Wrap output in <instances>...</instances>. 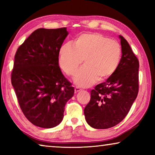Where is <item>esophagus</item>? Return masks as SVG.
Segmentation results:
<instances>
[{"mask_svg":"<svg viewBox=\"0 0 155 155\" xmlns=\"http://www.w3.org/2000/svg\"><path fill=\"white\" fill-rule=\"evenodd\" d=\"M82 90L80 88H79V87H76L75 88V93H78V92H79L80 91H81Z\"/></svg>","mask_w":155,"mask_h":155,"instance_id":"34e87169","label":"esophagus"}]
</instances>
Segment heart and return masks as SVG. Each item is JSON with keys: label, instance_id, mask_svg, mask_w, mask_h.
I'll return each mask as SVG.
<instances>
[{"label": "heart", "instance_id": "1", "mask_svg": "<svg viewBox=\"0 0 155 155\" xmlns=\"http://www.w3.org/2000/svg\"><path fill=\"white\" fill-rule=\"evenodd\" d=\"M120 44L101 34L85 33L79 36L75 46L65 44L60 50L61 67L68 75H73L82 61L85 63L74 78L80 87H89L97 80H103L113 75L120 63Z\"/></svg>", "mask_w": 155, "mask_h": 155}]
</instances>
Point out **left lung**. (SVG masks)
<instances>
[{"label":"left lung","mask_w":155,"mask_h":155,"mask_svg":"<svg viewBox=\"0 0 155 155\" xmlns=\"http://www.w3.org/2000/svg\"><path fill=\"white\" fill-rule=\"evenodd\" d=\"M119 38L122 56L117 69L91 91L90 101L84 109L87 123L94 128H109L122 121L138 93V59L124 37Z\"/></svg>","instance_id":"8db88e82"}]
</instances>
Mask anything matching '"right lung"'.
<instances>
[{
    "label": "right lung",
    "instance_id": "1",
    "mask_svg": "<svg viewBox=\"0 0 155 155\" xmlns=\"http://www.w3.org/2000/svg\"><path fill=\"white\" fill-rule=\"evenodd\" d=\"M68 35L66 27L38 29L15 55L12 85L25 117L36 126H58L65 104L74 94V87L58 65L59 52Z\"/></svg>",
    "mask_w": 155,
    "mask_h": 155
}]
</instances>
